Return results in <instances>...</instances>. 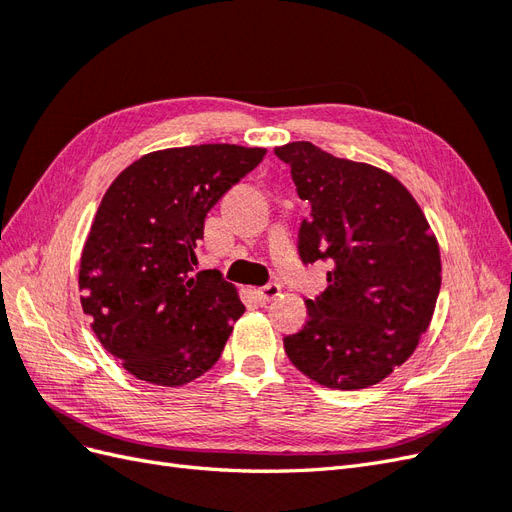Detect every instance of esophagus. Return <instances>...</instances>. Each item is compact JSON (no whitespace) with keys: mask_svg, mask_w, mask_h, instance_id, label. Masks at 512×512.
Segmentation results:
<instances>
[{"mask_svg":"<svg viewBox=\"0 0 512 512\" xmlns=\"http://www.w3.org/2000/svg\"><path fill=\"white\" fill-rule=\"evenodd\" d=\"M280 292H282V286L277 284V282H269L267 286H262V288L254 290L256 299H258L260 303H269V301L277 299V297H280Z\"/></svg>","mask_w":512,"mask_h":512,"instance_id":"obj_1","label":"esophagus"}]
</instances>
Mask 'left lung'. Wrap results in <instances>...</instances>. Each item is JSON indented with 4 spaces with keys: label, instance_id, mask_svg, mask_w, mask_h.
Returning <instances> with one entry per match:
<instances>
[{
    "label": "left lung",
    "instance_id": "obj_1",
    "mask_svg": "<svg viewBox=\"0 0 512 512\" xmlns=\"http://www.w3.org/2000/svg\"><path fill=\"white\" fill-rule=\"evenodd\" d=\"M309 215L303 265H331L307 322L284 337L292 365L329 389H365L391 374L427 331L440 294V250L412 194L384 170L299 141L275 149Z\"/></svg>",
    "mask_w": 512,
    "mask_h": 512
}]
</instances>
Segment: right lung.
<instances>
[{"mask_svg":"<svg viewBox=\"0 0 512 512\" xmlns=\"http://www.w3.org/2000/svg\"><path fill=\"white\" fill-rule=\"evenodd\" d=\"M267 149L194 145L153 151L106 190L83 247V312L132 376L181 386L222 356L245 312L218 269L194 271L211 207Z\"/></svg>","mask_w":512,"mask_h":512,"instance_id":"1","label":"right lung"}]
</instances>
